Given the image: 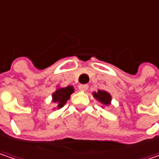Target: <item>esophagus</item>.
Segmentation results:
<instances>
[{
	"instance_id": "obj_1",
	"label": "esophagus",
	"mask_w": 159,
	"mask_h": 159,
	"mask_svg": "<svg viewBox=\"0 0 159 159\" xmlns=\"http://www.w3.org/2000/svg\"><path fill=\"white\" fill-rule=\"evenodd\" d=\"M79 89H80V90H81V91H86V90H88V89H89V85H87V84L80 85L79 86Z\"/></svg>"
}]
</instances>
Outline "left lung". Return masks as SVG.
Wrapping results in <instances>:
<instances>
[{"label": "left lung", "instance_id": "obj_1", "mask_svg": "<svg viewBox=\"0 0 159 159\" xmlns=\"http://www.w3.org/2000/svg\"><path fill=\"white\" fill-rule=\"evenodd\" d=\"M93 96L98 101H100L102 104H105V105H109L110 104L111 97H110V95L108 94V92H106L104 90H98V92H94Z\"/></svg>", "mask_w": 159, "mask_h": 159}]
</instances>
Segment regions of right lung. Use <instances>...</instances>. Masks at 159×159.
Wrapping results in <instances>:
<instances>
[{
    "instance_id": "1",
    "label": "right lung",
    "mask_w": 159,
    "mask_h": 159,
    "mask_svg": "<svg viewBox=\"0 0 159 159\" xmlns=\"http://www.w3.org/2000/svg\"><path fill=\"white\" fill-rule=\"evenodd\" d=\"M74 92L73 87L71 86H68L66 88H62V89H59L58 90H56L53 95H52V98H53V102H55L57 104V107L62 108L64 104L67 102V100L70 98V95Z\"/></svg>"
}]
</instances>
